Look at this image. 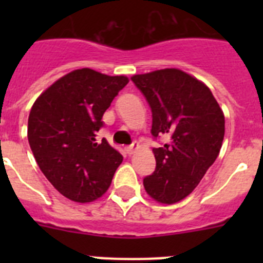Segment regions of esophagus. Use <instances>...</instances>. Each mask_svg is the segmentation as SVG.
Listing matches in <instances>:
<instances>
[{
	"label": "esophagus",
	"mask_w": 263,
	"mask_h": 263,
	"mask_svg": "<svg viewBox=\"0 0 263 263\" xmlns=\"http://www.w3.org/2000/svg\"><path fill=\"white\" fill-rule=\"evenodd\" d=\"M137 148H138V142H133L130 146H127L126 147V152L127 154H133L134 152H136Z\"/></svg>",
	"instance_id": "34e87169"
}]
</instances>
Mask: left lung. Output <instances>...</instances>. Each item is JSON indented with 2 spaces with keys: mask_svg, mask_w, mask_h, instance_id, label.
Segmentation results:
<instances>
[{
  "mask_svg": "<svg viewBox=\"0 0 263 263\" xmlns=\"http://www.w3.org/2000/svg\"><path fill=\"white\" fill-rule=\"evenodd\" d=\"M153 113L152 134L168 142L154 147L155 171L146 192L163 204L183 200L200 183L222 145L225 118L210 88L176 68L134 75Z\"/></svg>",
  "mask_w": 263,
  "mask_h": 263,
  "instance_id": "8db88e82",
  "label": "left lung"
}]
</instances>
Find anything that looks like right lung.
<instances>
[{
	"mask_svg": "<svg viewBox=\"0 0 263 263\" xmlns=\"http://www.w3.org/2000/svg\"><path fill=\"white\" fill-rule=\"evenodd\" d=\"M129 83L90 68L67 73L36 99L27 138L39 168L63 196L89 203L103 196L122 155L106 139L96 142L103 116Z\"/></svg>",
	"mask_w": 263,
	"mask_h": 263,
	"instance_id": "right-lung-1",
	"label": "right lung"
}]
</instances>
